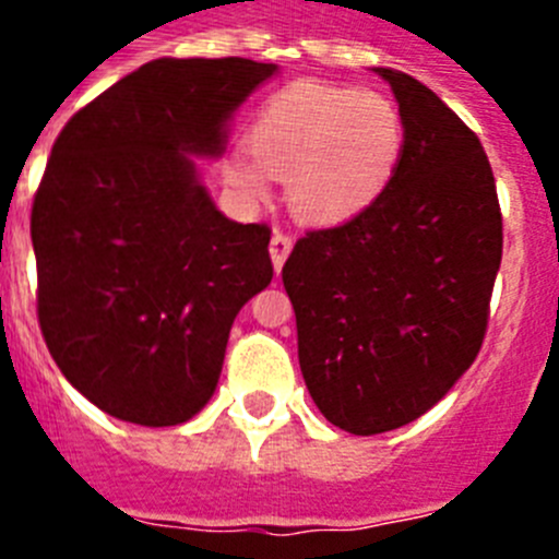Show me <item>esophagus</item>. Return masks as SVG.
Wrapping results in <instances>:
<instances>
[{
    "mask_svg": "<svg viewBox=\"0 0 559 559\" xmlns=\"http://www.w3.org/2000/svg\"><path fill=\"white\" fill-rule=\"evenodd\" d=\"M290 249H294V237L285 235L283 229H274V235H271L269 251H271V260H274V269L276 271L283 269V263H285V260H288Z\"/></svg>",
    "mask_w": 559,
    "mask_h": 559,
    "instance_id": "obj_1",
    "label": "esophagus"
}]
</instances>
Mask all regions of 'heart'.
Masks as SVG:
<instances>
[{"mask_svg":"<svg viewBox=\"0 0 559 559\" xmlns=\"http://www.w3.org/2000/svg\"><path fill=\"white\" fill-rule=\"evenodd\" d=\"M403 153L406 122L389 97L299 81L257 108L249 153L226 162V179L249 199L269 192V173L288 179L290 210L299 218L341 224L392 187Z\"/></svg>","mask_w":559,"mask_h":559,"instance_id":"b5f03b06","label":"heart"}]
</instances>
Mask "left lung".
Segmentation results:
<instances>
[{
  "mask_svg": "<svg viewBox=\"0 0 559 559\" xmlns=\"http://www.w3.org/2000/svg\"><path fill=\"white\" fill-rule=\"evenodd\" d=\"M378 75L406 122L397 176L353 221L299 237L283 265L310 397L358 437L423 417L476 360L503 249L476 133L412 75Z\"/></svg>",
  "mask_w": 559,
  "mask_h": 559,
  "instance_id": "1",
  "label": "left lung"
}]
</instances>
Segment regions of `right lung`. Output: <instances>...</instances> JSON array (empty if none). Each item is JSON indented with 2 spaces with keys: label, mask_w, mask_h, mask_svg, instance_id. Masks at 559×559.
Wrapping results in <instances>:
<instances>
[{
  "label": "right lung",
  "mask_w": 559,
  "mask_h": 559,
  "mask_svg": "<svg viewBox=\"0 0 559 559\" xmlns=\"http://www.w3.org/2000/svg\"><path fill=\"white\" fill-rule=\"evenodd\" d=\"M274 63L159 58L58 133L33 199L36 310L63 378L136 426L187 423L218 386L237 310L274 276L265 224L224 218L190 153Z\"/></svg>",
  "instance_id": "obj_1"
}]
</instances>
